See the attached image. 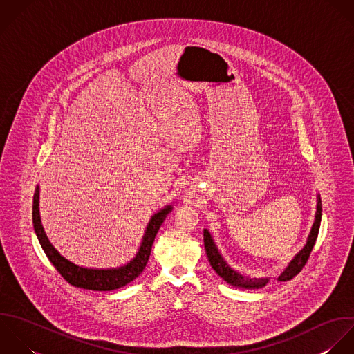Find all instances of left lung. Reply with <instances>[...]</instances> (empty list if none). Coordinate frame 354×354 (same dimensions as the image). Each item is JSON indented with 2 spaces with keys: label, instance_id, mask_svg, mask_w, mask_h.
Returning a JSON list of instances; mask_svg holds the SVG:
<instances>
[{
  "label": "left lung",
  "instance_id": "obj_1",
  "mask_svg": "<svg viewBox=\"0 0 354 354\" xmlns=\"http://www.w3.org/2000/svg\"><path fill=\"white\" fill-rule=\"evenodd\" d=\"M320 222H322V198L320 194H317V207H316V215H315V222L313 226L310 229V233L308 236L306 244L304 245V248L292 258V261L288 263V266L283 270V273L276 279L277 281H288L291 279H294L306 265L309 255L315 247V243L317 240L319 236V229H320ZM204 247H205V252L208 257V261L212 266V269L216 272V274L223 279L227 284L237 287V288H245V290H258L265 287L270 279L269 277H247L243 273L234 270L222 257V254L219 252L211 233L204 229Z\"/></svg>",
  "mask_w": 354,
  "mask_h": 354
}]
</instances>
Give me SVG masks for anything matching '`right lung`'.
<instances>
[{
	"mask_svg": "<svg viewBox=\"0 0 354 354\" xmlns=\"http://www.w3.org/2000/svg\"><path fill=\"white\" fill-rule=\"evenodd\" d=\"M171 211H172V205H165L158 212H156L147 223V227L145 230V234L142 237V243L136 255L127 265L120 268H110V269H93V268L78 266L70 262L68 259H66L63 255H60V252L50 244L41 223L38 185L35 187L34 197H32V226H34L35 236L41 244V248L44 250L49 262L55 266V269L62 274V277L68 284L77 288H84L91 291H113L129 284L143 272L150 258L151 245L154 243L156 234Z\"/></svg>",
	"mask_w": 354,
	"mask_h": 354,
	"instance_id": "1",
	"label": "right lung"
}]
</instances>
